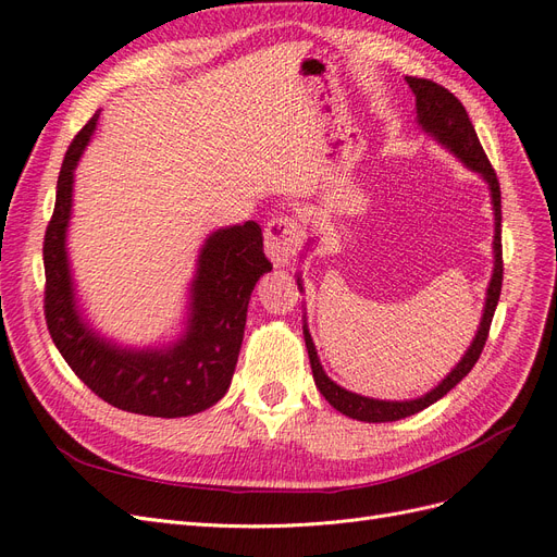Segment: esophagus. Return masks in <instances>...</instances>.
Here are the masks:
<instances>
[{"mask_svg":"<svg viewBox=\"0 0 557 557\" xmlns=\"http://www.w3.org/2000/svg\"><path fill=\"white\" fill-rule=\"evenodd\" d=\"M305 239V232L293 218H274V221L267 223L264 230V252L267 258L272 260L276 267H288L290 260L297 256V250Z\"/></svg>","mask_w":557,"mask_h":557,"instance_id":"esophagus-1","label":"esophagus"}]
</instances>
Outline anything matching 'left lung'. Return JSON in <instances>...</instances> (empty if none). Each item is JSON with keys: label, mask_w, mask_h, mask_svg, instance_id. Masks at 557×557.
<instances>
[{"label": "left lung", "mask_w": 557, "mask_h": 557, "mask_svg": "<svg viewBox=\"0 0 557 557\" xmlns=\"http://www.w3.org/2000/svg\"><path fill=\"white\" fill-rule=\"evenodd\" d=\"M407 83H409L411 92L416 95L418 127L423 129L428 137H432L436 144L444 146L448 153L458 158L467 166V170L476 172L487 183V190H491L493 215H495L493 276H491V283H487V290H485V305H483L479 330L474 334V339H471L469 348L465 350V356L442 379V383H436L432 391H428L425 395H420L416 399H397V401L374 399V397L350 393V391H346V387L336 385L325 374L323 364H320L318 350L311 339L307 315H305L301 330H305V342H307V350H309L315 387L336 411H342L348 418L364 420V423H393V420L413 416L418 411L428 409L430 404H434L436 399H442L448 391H453V387L471 372V367L476 364L481 350L485 346L487 332H491V323H493V315H495L499 293H502V274H504V264H502V195H499V181L495 176V170L491 166V162H487V158L483 153V146L476 137V129H474V125H471L469 115H467L465 107L460 104L458 97L448 92L446 88L436 86V83H432L428 78L407 76ZM297 288L301 293V276H297Z\"/></svg>", "instance_id": "8db88e82"}]
</instances>
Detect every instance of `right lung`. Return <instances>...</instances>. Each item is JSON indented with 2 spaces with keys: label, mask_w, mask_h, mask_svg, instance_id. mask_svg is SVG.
Segmentation results:
<instances>
[{
  "label": "right lung",
  "mask_w": 557,
  "mask_h": 557,
  "mask_svg": "<svg viewBox=\"0 0 557 557\" xmlns=\"http://www.w3.org/2000/svg\"><path fill=\"white\" fill-rule=\"evenodd\" d=\"M99 111L66 150L55 211L44 239L46 323L72 372L95 395L129 413L181 418L223 399L244 342L248 299L272 262L256 221L211 232L199 248L178 336L158 346H123L92 327L76 293L66 232L74 207V172L97 129Z\"/></svg>",
  "instance_id": "right-lung-1"
}]
</instances>
